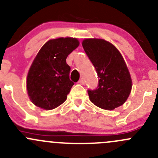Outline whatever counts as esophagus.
Wrapping results in <instances>:
<instances>
[{"label":"esophagus","mask_w":158,"mask_h":158,"mask_svg":"<svg viewBox=\"0 0 158 158\" xmlns=\"http://www.w3.org/2000/svg\"><path fill=\"white\" fill-rule=\"evenodd\" d=\"M79 83L81 84V85H84L85 84V80L83 79H80L79 81Z\"/></svg>","instance_id":"obj_1"}]
</instances>
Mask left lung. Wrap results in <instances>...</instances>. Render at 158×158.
Segmentation results:
<instances>
[{
  "label": "left lung",
  "mask_w": 158,
  "mask_h": 158,
  "mask_svg": "<svg viewBox=\"0 0 158 158\" xmlns=\"http://www.w3.org/2000/svg\"><path fill=\"white\" fill-rule=\"evenodd\" d=\"M82 45L99 77L97 88L88 90L90 101L104 110L123 105L131 92L132 79L119 50L101 38H85Z\"/></svg>",
  "instance_id": "obj_1"
}]
</instances>
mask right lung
<instances>
[{"label": "right lung", "instance_id": "right-lung-1", "mask_svg": "<svg viewBox=\"0 0 158 158\" xmlns=\"http://www.w3.org/2000/svg\"><path fill=\"white\" fill-rule=\"evenodd\" d=\"M79 45L77 38L48 41L34 59L27 76L29 99L36 106L49 110L63 103L74 85L69 79L66 58Z\"/></svg>", "mask_w": 158, "mask_h": 158}]
</instances>
